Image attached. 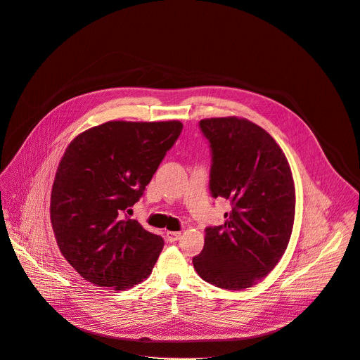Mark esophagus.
I'll list each match as a JSON object with an SVG mask.
<instances>
[{
  "instance_id": "esophagus-1",
  "label": "esophagus",
  "mask_w": 360,
  "mask_h": 360,
  "mask_svg": "<svg viewBox=\"0 0 360 360\" xmlns=\"http://www.w3.org/2000/svg\"><path fill=\"white\" fill-rule=\"evenodd\" d=\"M181 238V233L179 231H167V240L169 243H175Z\"/></svg>"
}]
</instances>
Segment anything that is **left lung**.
I'll use <instances>...</instances> for the list:
<instances>
[{"label":"left lung","mask_w":360,"mask_h":360,"mask_svg":"<svg viewBox=\"0 0 360 360\" xmlns=\"http://www.w3.org/2000/svg\"><path fill=\"white\" fill-rule=\"evenodd\" d=\"M211 143L212 197L230 200L224 225L208 226L195 270L210 284L244 290L263 280L287 250L296 188L288 160L263 127L244 117L200 122Z\"/></svg>","instance_id":"8db88e82"}]
</instances>
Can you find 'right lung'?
<instances>
[{
	"mask_svg": "<svg viewBox=\"0 0 360 360\" xmlns=\"http://www.w3.org/2000/svg\"><path fill=\"white\" fill-rule=\"evenodd\" d=\"M181 130L179 120H110L84 130L64 150L50 219L60 252L84 280L117 291L150 276L163 240L123 215Z\"/></svg>",
	"mask_w": 360,
	"mask_h": 360,
	"instance_id": "right-lung-1",
	"label": "right lung"
}]
</instances>
